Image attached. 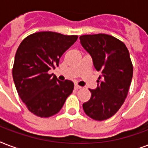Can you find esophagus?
I'll return each mask as SVG.
<instances>
[{
  "label": "esophagus",
  "instance_id": "34e87169",
  "mask_svg": "<svg viewBox=\"0 0 148 148\" xmlns=\"http://www.w3.org/2000/svg\"><path fill=\"white\" fill-rule=\"evenodd\" d=\"M74 88L76 89V90H77V89L82 88V87H81V86H79L78 84H75V85H74Z\"/></svg>",
  "mask_w": 148,
  "mask_h": 148
}]
</instances>
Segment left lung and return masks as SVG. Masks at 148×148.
Wrapping results in <instances>:
<instances>
[{"instance_id": "8db88e82", "label": "left lung", "mask_w": 148, "mask_h": 148, "mask_svg": "<svg viewBox=\"0 0 148 148\" xmlns=\"http://www.w3.org/2000/svg\"><path fill=\"white\" fill-rule=\"evenodd\" d=\"M81 44L101 72L91 99L83 104L87 116L102 121L115 115L127 98L133 77V64L126 45L106 34L84 35Z\"/></svg>"}]
</instances>
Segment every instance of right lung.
Masks as SVG:
<instances>
[{"label": "right lung", "instance_id": "1", "mask_svg": "<svg viewBox=\"0 0 148 148\" xmlns=\"http://www.w3.org/2000/svg\"><path fill=\"white\" fill-rule=\"evenodd\" d=\"M77 36L40 32L22 40L14 57L12 75L19 97L32 113L49 117L59 112L74 90V83L48 74Z\"/></svg>", "mask_w": 148, "mask_h": 148}]
</instances>
